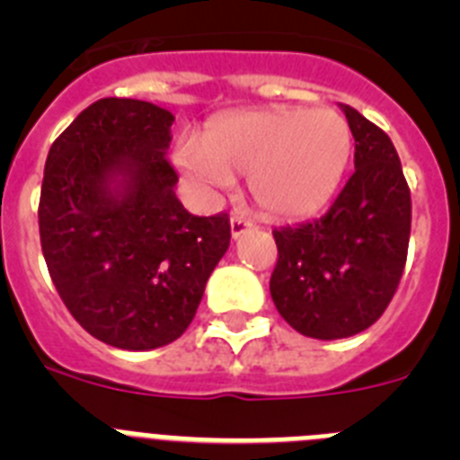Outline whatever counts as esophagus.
I'll use <instances>...</instances> for the list:
<instances>
[{
    "label": "esophagus",
    "instance_id": "obj_1",
    "mask_svg": "<svg viewBox=\"0 0 460 460\" xmlns=\"http://www.w3.org/2000/svg\"><path fill=\"white\" fill-rule=\"evenodd\" d=\"M251 227H253V223L246 217H237V214H234V217L230 218V234H233V239H239L242 234H246Z\"/></svg>",
    "mask_w": 460,
    "mask_h": 460
}]
</instances>
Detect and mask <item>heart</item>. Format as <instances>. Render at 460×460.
<instances>
[{"mask_svg":"<svg viewBox=\"0 0 460 460\" xmlns=\"http://www.w3.org/2000/svg\"><path fill=\"white\" fill-rule=\"evenodd\" d=\"M352 156V128L334 108L243 110L211 121L205 140L184 137L174 164L205 190H226L249 174V193L265 217L302 221L339 190Z\"/></svg>","mask_w":460,"mask_h":460,"instance_id":"b5f03b06","label":"heart"}]
</instances>
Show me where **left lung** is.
<instances>
[{
	"label": "left lung",
	"mask_w": 460,
	"mask_h": 460,
	"mask_svg": "<svg viewBox=\"0 0 460 460\" xmlns=\"http://www.w3.org/2000/svg\"><path fill=\"white\" fill-rule=\"evenodd\" d=\"M341 110L355 137V172L318 221L274 230L276 311L320 341L359 334L385 313L403 274L412 218L394 142L355 108Z\"/></svg>",
	"instance_id": "8db88e82"
}]
</instances>
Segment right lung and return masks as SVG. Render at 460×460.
<instances>
[{"instance_id":"1","label":"right lung","mask_w":460,"mask_h":460,"mask_svg":"<svg viewBox=\"0 0 460 460\" xmlns=\"http://www.w3.org/2000/svg\"><path fill=\"white\" fill-rule=\"evenodd\" d=\"M174 115L101 99L52 142L39 202L40 249L71 315L119 350L180 339L230 246L227 214L193 217L168 164Z\"/></svg>"}]
</instances>
